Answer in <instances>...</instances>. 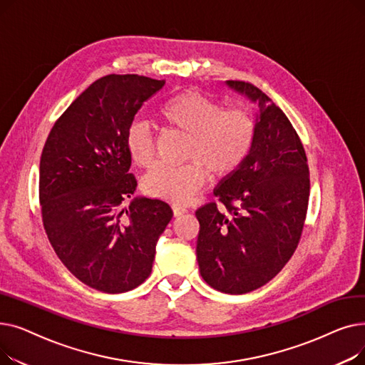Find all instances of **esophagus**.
<instances>
[{"label": "esophagus", "instance_id": "34e87169", "mask_svg": "<svg viewBox=\"0 0 365 365\" xmlns=\"http://www.w3.org/2000/svg\"><path fill=\"white\" fill-rule=\"evenodd\" d=\"M173 213H175V216H176V217H179V216H182V215L187 213V210H186L185 207L179 205V204H175V205H173Z\"/></svg>", "mask_w": 365, "mask_h": 365}]
</instances>
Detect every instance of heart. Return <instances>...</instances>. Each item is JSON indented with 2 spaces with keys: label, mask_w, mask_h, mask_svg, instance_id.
Listing matches in <instances>:
<instances>
[{
  "label": "heart",
  "mask_w": 365,
  "mask_h": 365,
  "mask_svg": "<svg viewBox=\"0 0 365 365\" xmlns=\"http://www.w3.org/2000/svg\"><path fill=\"white\" fill-rule=\"evenodd\" d=\"M160 121L187 136L180 167L158 165L146 176L145 190L155 198L186 202L202 187L210 175L226 178L237 171L250 155L256 123L244 108H222L220 103L197 90H183L158 108ZM125 146L134 165L150 168L155 163V142L145 123H133Z\"/></svg>",
  "instance_id": "b5f03b06"
}]
</instances>
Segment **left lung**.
Here are the masks:
<instances>
[{
	"label": "left lung",
	"mask_w": 365,
	"mask_h": 365,
	"mask_svg": "<svg viewBox=\"0 0 365 365\" xmlns=\"http://www.w3.org/2000/svg\"><path fill=\"white\" fill-rule=\"evenodd\" d=\"M257 103L250 155L215 189L217 202L197 210V260L204 281L227 294L250 293L290 260L309 201V167L285 113L256 86L226 81Z\"/></svg>",
	"instance_id": "8db88e82"
}]
</instances>
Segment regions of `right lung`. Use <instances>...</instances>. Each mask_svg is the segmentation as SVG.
I'll list each match as a JSON object with an SVG mask.
<instances>
[{"instance_id":"1","label":"right lung","mask_w":365,"mask_h":365,"mask_svg":"<svg viewBox=\"0 0 365 365\" xmlns=\"http://www.w3.org/2000/svg\"><path fill=\"white\" fill-rule=\"evenodd\" d=\"M164 80L110 73L94 81L57 120L40 161L46 234L68 271L103 293H125L152 271L167 202L136 197L125 138Z\"/></svg>"}]
</instances>
